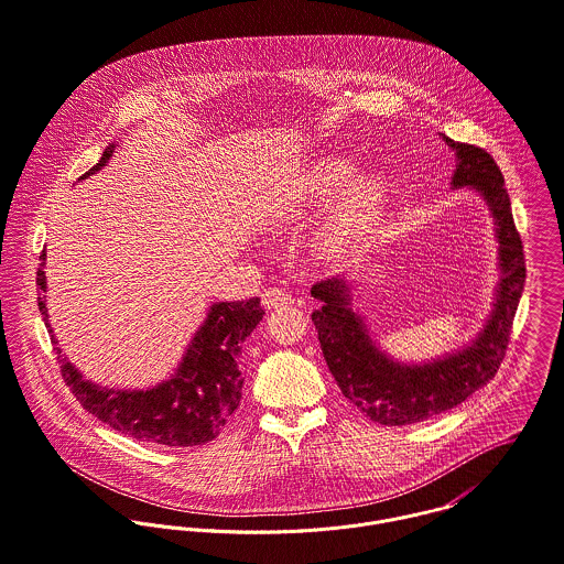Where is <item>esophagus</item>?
Here are the masks:
<instances>
[{
    "mask_svg": "<svg viewBox=\"0 0 564 564\" xmlns=\"http://www.w3.org/2000/svg\"><path fill=\"white\" fill-rule=\"evenodd\" d=\"M293 297L289 295V291L284 289H278V286H271V289H264L262 291V304L264 308H282L286 304H291Z\"/></svg>",
    "mask_w": 564,
    "mask_h": 564,
    "instance_id": "esophagus-1",
    "label": "esophagus"
}]
</instances>
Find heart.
<instances>
[{"label":"heart","mask_w":564,"mask_h":564,"mask_svg":"<svg viewBox=\"0 0 564 564\" xmlns=\"http://www.w3.org/2000/svg\"><path fill=\"white\" fill-rule=\"evenodd\" d=\"M357 177L359 169L348 160H328L317 164L295 189L291 212L304 214L317 205H324L348 189ZM382 196L384 188L378 180H364L344 194L328 223V242L337 249L352 242L375 220Z\"/></svg>","instance_id":"obj_1"}]
</instances>
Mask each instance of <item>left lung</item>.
I'll return each mask as SVG.
<instances>
[{
  "mask_svg": "<svg viewBox=\"0 0 564 564\" xmlns=\"http://www.w3.org/2000/svg\"><path fill=\"white\" fill-rule=\"evenodd\" d=\"M442 138L457 158L451 188L479 192L490 209L499 245L501 278L492 311L479 335L444 357L424 364H402L380 350L366 319L352 308V282L330 278L311 291L322 302V308L311 317L330 375L364 415L384 426H404L440 415L495 378L506 357L525 284L523 245L497 162L479 147Z\"/></svg>",
  "mask_w": 564,
  "mask_h": 564,
  "instance_id": "obj_1",
  "label": "left lung"
}]
</instances>
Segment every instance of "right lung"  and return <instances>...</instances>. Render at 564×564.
Segmentation results:
<instances>
[{"mask_svg": "<svg viewBox=\"0 0 564 564\" xmlns=\"http://www.w3.org/2000/svg\"><path fill=\"white\" fill-rule=\"evenodd\" d=\"M116 151L109 144L100 162L78 182L96 175L107 166ZM36 271L39 311L50 322L45 306V249L39 256ZM264 311L260 297L245 302H216L209 306L205 322L198 326L177 370L149 389L102 387L80 375L56 346L61 375L80 404L111 429L151 444L196 446L214 440L231 420L242 395L240 355L245 339L260 324ZM50 328V324H45ZM52 333V328H50Z\"/></svg>", "mask_w": 564, "mask_h": 564, "instance_id": "add662e5", "label": "right lung"}]
</instances>
